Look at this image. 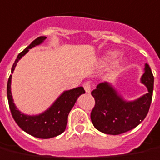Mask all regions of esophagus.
Returning <instances> with one entry per match:
<instances>
[{
    "instance_id": "esophagus-1",
    "label": "esophagus",
    "mask_w": 160,
    "mask_h": 160,
    "mask_svg": "<svg viewBox=\"0 0 160 160\" xmlns=\"http://www.w3.org/2000/svg\"><path fill=\"white\" fill-rule=\"evenodd\" d=\"M83 88L84 89H85L86 92L89 93V92H91V84H90V82H88V81L85 82V83L83 84Z\"/></svg>"
}]
</instances>
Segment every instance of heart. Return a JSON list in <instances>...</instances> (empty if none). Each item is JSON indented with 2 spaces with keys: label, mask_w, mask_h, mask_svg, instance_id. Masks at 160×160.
Returning a JSON list of instances; mask_svg holds the SVG:
<instances>
[{
  "label": "heart",
  "mask_w": 160,
  "mask_h": 160,
  "mask_svg": "<svg viewBox=\"0 0 160 160\" xmlns=\"http://www.w3.org/2000/svg\"><path fill=\"white\" fill-rule=\"evenodd\" d=\"M113 56H114V53H108L107 56H106V58H105V61H106V62H109V61H111L112 59V57ZM120 66H121V62H120L119 61H115L114 64H113V67H114L115 68H120Z\"/></svg>",
  "instance_id": "b5f03b06"
}]
</instances>
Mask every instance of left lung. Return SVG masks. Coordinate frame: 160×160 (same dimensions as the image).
<instances>
[{"instance_id":"1","label":"left lung","mask_w":160,"mask_h":160,"mask_svg":"<svg viewBox=\"0 0 160 160\" xmlns=\"http://www.w3.org/2000/svg\"><path fill=\"white\" fill-rule=\"evenodd\" d=\"M148 92L133 101H126L111 85L99 83L92 92L95 106L91 112V120L97 130L106 134L118 135L133 129L148 113L152 99L154 78L149 65L145 66L141 77Z\"/></svg>"}]
</instances>
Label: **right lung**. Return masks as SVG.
Segmentation results:
<instances>
[{
	"instance_id": "1",
	"label": "right lung",
	"mask_w": 160,
	"mask_h": 160,
	"mask_svg": "<svg viewBox=\"0 0 160 160\" xmlns=\"http://www.w3.org/2000/svg\"><path fill=\"white\" fill-rule=\"evenodd\" d=\"M46 38L47 37L45 36L38 37L22 53H19L17 59L12 67L11 72H14L19 60L23 55H25L30 48L42 43ZM11 79L12 75H10L8 78L7 86V95L11 114L14 121L17 123L18 126L22 130L25 131L28 134L39 138H50L61 134L66 129L69 112L74 106L78 97L80 94L85 93V90L82 87L65 91L47 111L39 115L30 116L21 112L15 107L11 93Z\"/></svg>"
}]
</instances>
